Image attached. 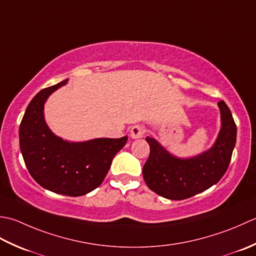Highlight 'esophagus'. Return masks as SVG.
I'll return each instance as SVG.
<instances>
[{"label": "esophagus", "mask_w": 256, "mask_h": 256, "mask_svg": "<svg viewBox=\"0 0 256 256\" xmlns=\"http://www.w3.org/2000/svg\"><path fill=\"white\" fill-rule=\"evenodd\" d=\"M144 134V128L140 124H136L132 129H130V137L132 139H139L142 138Z\"/></svg>", "instance_id": "obj_1"}]
</instances>
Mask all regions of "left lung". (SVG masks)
<instances>
[{"mask_svg":"<svg viewBox=\"0 0 256 256\" xmlns=\"http://www.w3.org/2000/svg\"><path fill=\"white\" fill-rule=\"evenodd\" d=\"M221 129L214 144L198 156L181 159L166 151L154 138L147 137L150 154L142 169L146 184L170 200H184L218 184L230 164L236 142V124L223 100L218 102Z\"/></svg>","mask_w":256,"mask_h":256,"instance_id":"left-lung-1","label":"left lung"}]
</instances>
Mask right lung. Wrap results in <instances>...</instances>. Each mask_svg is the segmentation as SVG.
<instances>
[{
  "label": "right lung",
  "instance_id": "1",
  "mask_svg": "<svg viewBox=\"0 0 256 256\" xmlns=\"http://www.w3.org/2000/svg\"><path fill=\"white\" fill-rule=\"evenodd\" d=\"M67 82L44 88L30 100L20 124V147L26 168L40 186L55 194L80 196L102 184L114 154L128 137L70 142L52 132L45 122L44 104Z\"/></svg>",
  "mask_w": 256,
  "mask_h": 256
}]
</instances>
